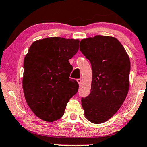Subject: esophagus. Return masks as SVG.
<instances>
[{
  "label": "esophagus",
  "mask_w": 147,
  "mask_h": 147,
  "mask_svg": "<svg viewBox=\"0 0 147 147\" xmlns=\"http://www.w3.org/2000/svg\"><path fill=\"white\" fill-rule=\"evenodd\" d=\"M77 81V82H78V84L79 85L81 84V83H82V79H78Z\"/></svg>",
  "instance_id": "1"
}]
</instances>
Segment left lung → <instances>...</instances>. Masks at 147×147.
Segmentation results:
<instances>
[{
	"label": "left lung",
	"instance_id": "left-lung-1",
	"mask_svg": "<svg viewBox=\"0 0 147 147\" xmlns=\"http://www.w3.org/2000/svg\"><path fill=\"white\" fill-rule=\"evenodd\" d=\"M79 48L90 61L92 70L90 93L81 98V105L88 121L100 124L112 118L126 98L129 87V57L114 37L96 35L83 39Z\"/></svg>",
	"mask_w": 147,
	"mask_h": 147
}]
</instances>
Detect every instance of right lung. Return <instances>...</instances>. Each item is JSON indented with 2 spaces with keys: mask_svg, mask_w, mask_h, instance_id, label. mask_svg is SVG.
<instances>
[{
  "mask_svg": "<svg viewBox=\"0 0 147 147\" xmlns=\"http://www.w3.org/2000/svg\"><path fill=\"white\" fill-rule=\"evenodd\" d=\"M79 40L53 37L35 41L24 59L22 88L36 116L46 122L62 117L66 104L78 91L70 78L68 60L79 50Z\"/></svg>",
  "mask_w": 147,
  "mask_h": 147,
  "instance_id": "add662e5",
  "label": "right lung"
}]
</instances>
